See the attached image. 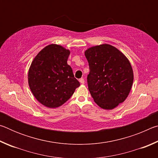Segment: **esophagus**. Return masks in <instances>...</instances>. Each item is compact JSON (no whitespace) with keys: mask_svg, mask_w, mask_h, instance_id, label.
Segmentation results:
<instances>
[{"mask_svg":"<svg viewBox=\"0 0 158 158\" xmlns=\"http://www.w3.org/2000/svg\"><path fill=\"white\" fill-rule=\"evenodd\" d=\"M79 82L81 83V84H84V82H85V81H84V78H81V79H79Z\"/></svg>","mask_w":158,"mask_h":158,"instance_id":"esophagus-1","label":"esophagus"}]
</instances>
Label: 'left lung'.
Listing matches in <instances>:
<instances>
[{
	"mask_svg": "<svg viewBox=\"0 0 158 158\" xmlns=\"http://www.w3.org/2000/svg\"><path fill=\"white\" fill-rule=\"evenodd\" d=\"M90 73L88 85L95 102L110 110L125 100L132 89L134 74L127 58L112 45L102 44L85 51Z\"/></svg>",
	"mask_w": 158,
	"mask_h": 158,
	"instance_id": "obj_1",
	"label": "left lung"
}]
</instances>
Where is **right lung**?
Here are the masks:
<instances>
[{
    "mask_svg": "<svg viewBox=\"0 0 158 158\" xmlns=\"http://www.w3.org/2000/svg\"><path fill=\"white\" fill-rule=\"evenodd\" d=\"M70 51L52 44L37 53L28 69V81L36 100L49 108L68 101L80 84L67 61Z\"/></svg>",
    "mask_w": 158,
    "mask_h": 158,
    "instance_id": "right-lung-1",
    "label": "right lung"
}]
</instances>
